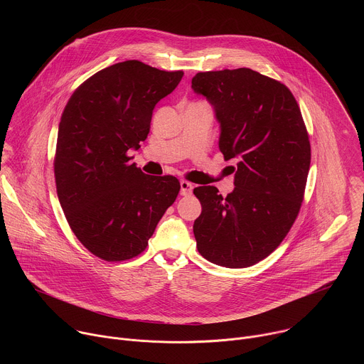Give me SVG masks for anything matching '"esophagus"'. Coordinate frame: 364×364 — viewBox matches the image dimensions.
Segmentation results:
<instances>
[{
  "mask_svg": "<svg viewBox=\"0 0 364 364\" xmlns=\"http://www.w3.org/2000/svg\"><path fill=\"white\" fill-rule=\"evenodd\" d=\"M193 191V184L186 181V180H181L180 181V194L181 196H190Z\"/></svg>",
  "mask_w": 364,
  "mask_h": 364,
  "instance_id": "1",
  "label": "esophagus"
}]
</instances>
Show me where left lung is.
<instances>
[{"mask_svg": "<svg viewBox=\"0 0 364 364\" xmlns=\"http://www.w3.org/2000/svg\"><path fill=\"white\" fill-rule=\"evenodd\" d=\"M191 87L215 109L219 148L235 159V190L194 188L201 215L193 232L212 264L247 268L269 256L288 235L304 200L311 145L298 103L281 82L247 68L200 72Z\"/></svg>", "mask_w": 364, "mask_h": 364, "instance_id": "left-lung-1", "label": "left lung"}]
</instances>
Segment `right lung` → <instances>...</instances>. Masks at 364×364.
I'll list each match as a JSON object with an SVG mask.
<instances>
[{
	"label": "right lung",
	"mask_w": 364,
	"mask_h": 364,
	"mask_svg": "<svg viewBox=\"0 0 364 364\" xmlns=\"http://www.w3.org/2000/svg\"><path fill=\"white\" fill-rule=\"evenodd\" d=\"M183 75L121 62L85 80L62 114L58 197L79 242L103 261L121 262L144 252L177 198L176 177L144 174L128 151L146 139L154 107Z\"/></svg>",
	"instance_id": "obj_1"
}]
</instances>
